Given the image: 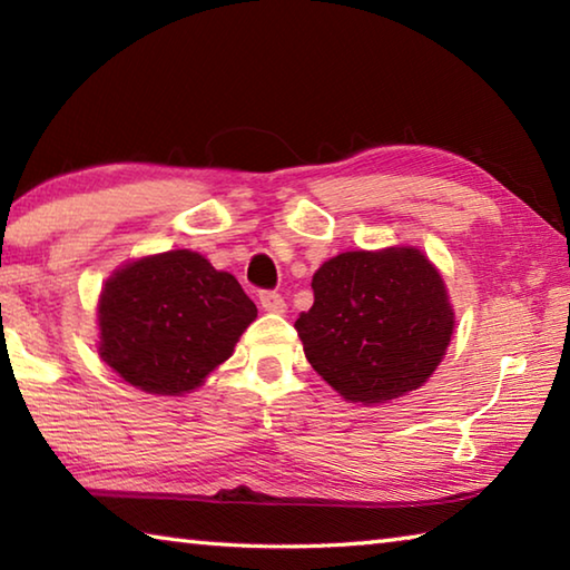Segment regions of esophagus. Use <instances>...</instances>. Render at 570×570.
<instances>
[{"label": "esophagus", "instance_id": "1", "mask_svg": "<svg viewBox=\"0 0 570 570\" xmlns=\"http://www.w3.org/2000/svg\"><path fill=\"white\" fill-rule=\"evenodd\" d=\"M258 302L266 308V312H274V314H284L286 312V302L282 294L276 292H262L258 294Z\"/></svg>", "mask_w": 570, "mask_h": 570}]
</instances>
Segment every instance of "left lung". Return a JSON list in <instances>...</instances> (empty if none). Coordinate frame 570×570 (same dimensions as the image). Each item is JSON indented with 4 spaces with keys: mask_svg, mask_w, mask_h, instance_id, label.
Returning <instances> with one entry per match:
<instances>
[{
    "mask_svg": "<svg viewBox=\"0 0 570 570\" xmlns=\"http://www.w3.org/2000/svg\"><path fill=\"white\" fill-rule=\"evenodd\" d=\"M296 320L304 354L344 400L377 404L422 387L445 354L452 308L417 248L346 250L312 278Z\"/></svg>",
    "mask_w": 570,
    "mask_h": 570,
    "instance_id": "8db88e82",
    "label": "left lung"
}]
</instances>
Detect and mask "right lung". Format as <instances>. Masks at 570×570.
Returning <instances> with one entry per match:
<instances>
[{"instance_id": "1", "label": "right lung", "mask_w": 570, "mask_h": 570, "mask_svg": "<svg viewBox=\"0 0 570 570\" xmlns=\"http://www.w3.org/2000/svg\"><path fill=\"white\" fill-rule=\"evenodd\" d=\"M100 356L150 394L196 390L226 362L256 320L234 276L193 250H168L120 268L100 296Z\"/></svg>"}]
</instances>
